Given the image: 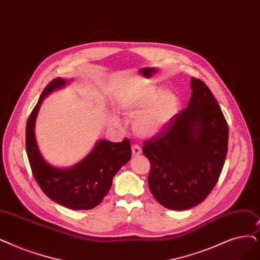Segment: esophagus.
Masks as SVG:
<instances>
[{
    "mask_svg": "<svg viewBox=\"0 0 260 260\" xmlns=\"http://www.w3.org/2000/svg\"><path fill=\"white\" fill-rule=\"evenodd\" d=\"M132 152H133V155L134 156H138V155H140L141 154V148L139 145H137V144H134L133 146H132Z\"/></svg>",
    "mask_w": 260,
    "mask_h": 260,
    "instance_id": "1",
    "label": "esophagus"
}]
</instances>
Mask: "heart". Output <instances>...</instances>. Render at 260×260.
Wrapping results in <instances>:
<instances>
[{
    "label": "heart",
    "mask_w": 260,
    "mask_h": 260,
    "mask_svg": "<svg viewBox=\"0 0 260 260\" xmlns=\"http://www.w3.org/2000/svg\"><path fill=\"white\" fill-rule=\"evenodd\" d=\"M179 107V100L172 92H164L161 88L150 86L141 88L126 96L119 104L124 114L135 117L134 127L143 137L154 136L168 126ZM115 123L117 118H112Z\"/></svg>",
    "instance_id": "heart-1"
}]
</instances>
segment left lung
<instances>
[{
  "mask_svg": "<svg viewBox=\"0 0 260 260\" xmlns=\"http://www.w3.org/2000/svg\"><path fill=\"white\" fill-rule=\"evenodd\" d=\"M190 87L187 107L142 145L151 192L173 210L192 208L208 197L228 154L229 126L217 100L199 78L191 77Z\"/></svg>",
  "mask_w": 260,
  "mask_h": 260,
  "instance_id": "left-lung-1",
  "label": "left lung"
}]
</instances>
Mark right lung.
<instances>
[{"label": "right lung", "instance_id": "add662e5", "mask_svg": "<svg viewBox=\"0 0 260 260\" xmlns=\"http://www.w3.org/2000/svg\"><path fill=\"white\" fill-rule=\"evenodd\" d=\"M64 84L62 78H54L31 110L26 123V153L32 175L48 198L74 210L91 209L107 196L112 178L131 159V142L127 138L115 143L101 140L84 160L70 169H57L44 161L36 143L35 120L43 99Z\"/></svg>", "mask_w": 260, "mask_h": 260}]
</instances>
